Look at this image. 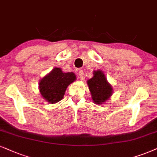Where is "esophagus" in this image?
Returning <instances> with one entry per match:
<instances>
[{
    "mask_svg": "<svg viewBox=\"0 0 157 157\" xmlns=\"http://www.w3.org/2000/svg\"><path fill=\"white\" fill-rule=\"evenodd\" d=\"M78 77L80 80H84V72L82 70H80L78 73Z\"/></svg>",
    "mask_w": 157,
    "mask_h": 157,
    "instance_id": "esophagus-1",
    "label": "esophagus"
}]
</instances>
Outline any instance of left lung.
<instances>
[{
    "mask_svg": "<svg viewBox=\"0 0 157 157\" xmlns=\"http://www.w3.org/2000/svg\"><path fill=\"white\" fill-rule=\"evenodd\" d=\"M93 75L94 76L88 81L91 96L93 102L96 104H102L112 94V87L107 82L101 71H96Z\"/></svg>",
    "mask_w": 157,
    "mask_h": 157,
    "instance_id": "1",
    "label": "left lung"
}]
</instances>
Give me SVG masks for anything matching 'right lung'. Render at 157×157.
Returning <instances> with one entry per match:
<instances>
[{
  "label": "right lung",
  "instance_id": "1",
  "mask_svg": "<svg viewBox=\"0 0 157 157\" xmlns=\"http://www.w3.org/2000/svg\"><path fill=\"white\" fill-rule=\"evenodd\" d=\"M75 80L74 73L63 72L60 68H54L40 80V92L45 100L55 104L63 98L67 86Z\"/></svg>",
  "mask_w": 157,
  "mask_h": 157
}]
</instances>
